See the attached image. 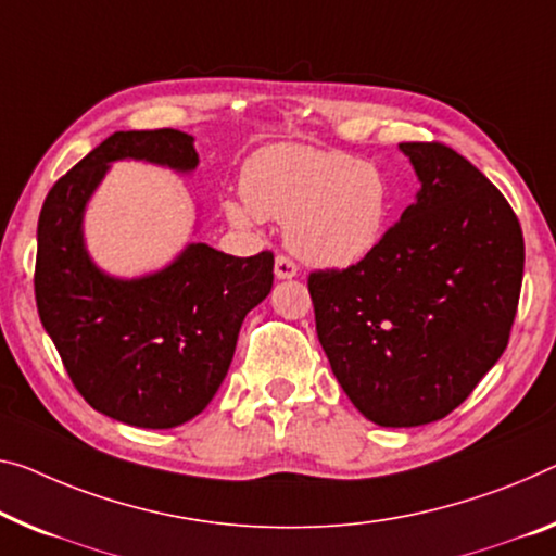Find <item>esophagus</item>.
Returning a JSON list of instances; mask_svg holds the SVG:
<instances>
[{"instance_id": "obj_1", "label": "esophagus", "mask_w": 556, "mask_h": 556, "mask_svg": "<svg viewBox=\"0 0 556 556\" xmlns=\"http://www.w3.org/2000/svg\"><path fill=\"white\" fill-rule=\"evenodd\" d=\"M298 276V266L293 261L288 258V255H276V278L286 280V278H293Z\"/></svg>"}]
</instances>
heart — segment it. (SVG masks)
I'll list each match as a JSON object with an SVG mask.
<instances>
[{"label":"heart","instance_id":"obj_1","mask_svg":"<svg viewBox=\"0 0 556 556\" xmlns=\"http://www.w3.org/2000/svg\"><path fill=\"white\" fill-rule=\"evenodd\" d=\"M245 201H226L236 226L286 224V243L303 261L348 268L382 241L390 218V184L370 161L345 151L270 147L255 153L241 176Z\"/></svg>","mask_w":556,"mask_h":556}]
</instances>
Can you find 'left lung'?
Wrapping results in <instances>:
<instances>
[{
    "mask_svg": "<svg viewBox=\"0 0 556 556\" xmlns=\"http://www.w3.org/2000/svg\"><path fill=\"white\" fill-rule=\"evenodd\" d=\"M422 189L367 258L307 276L332 372L382 427L463 405L509 343L522 226L480 168L440 141L400 143Z\"/></svg>",
    "mask_w": 556,
    "mask_h": 556,
    "instance_id": "1",
    "label": "left lung"
}]
</instances>
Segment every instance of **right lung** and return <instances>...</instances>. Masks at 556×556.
<instances>
[{
	"label": "right lung",
	"instance_id": "right-lung-1",
	"mask_svg": "<svg viewBox=\"0 0 556 556\" xmlns=\"http://www.w3.org/2000/svg\"><path fill=\"white\" fill-rule=\"evenodd\" d=\"M193 170V136L116 131L47 193L34 295L74 388L118 422L166 430L206 407L233 361L238 330L273 286V253L251 258L191 243L164 270L118 280L93 266L81 218L111 161Z\"/></svg>",
	"mask_w": 556,
	"mask_h": 556
}]
</instances>
